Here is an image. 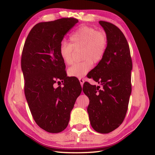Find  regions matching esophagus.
Masks as SVG:
<instances>
[{
    "label": "esophagus",
    "mask_w": 155,
    "mask_h": 155,
    "mask_svg": "<svg viewBox=\"0 0 155 155\" xmlns=\"http://www.w3.org/2000/svg\"><path fill=\"white\" fill-rule=\"evenodd\" d=\"M79 81H80V83H81V87L83 86V84H84V81L83 79H82V78H79Z\"/></svg>",
    "instance_id": "obj_1"
}]
</instances>
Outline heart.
I'll return each instance as SVG.
<instances>
[{"mask_svg":"<svg viewBox=\"0 0 155 155\" xmlns=\"http://www.w3.org/2000/svg\"><path fill=\"white\" fill-rule=\"evenodd\" d=\"M69 41L70 43L64 42L61 44L59 55L66 64H71L73 48H83L82 59L84 61L73 64L68 69L69 76L81 78L91 70L92 61L98 62L103 58L107 47V36L94 28L82 27L70 36Z\"/></svg>","mask_w":155,"mask_h":155,"instance_id":"heart-1","label":"heart"}]
</instances>
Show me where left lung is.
<instances>
[{
  "label": "left lung",
  "mask_w": 155,
  "mask_h": 155,
  "mask_svg": "<svg viewBox=\"0 0 155 155\" xmlns=\"http://www.w3.org/2000/svg\"><path fill=\"white\" fill-rule=\"evenodd\" d=\"M107 38L106 52L88 78L102 88L83 84L84 93L89 98L87 112L92 127L100 133L116 129L126 116L131 94L133 68L129 46L124 34L112 23L99 21Z\"/></svg>",
  "instance_id": "left-lung-1"
}]
</instances>
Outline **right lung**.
<instances>
[{
	"instance_id": "right-lung-1",
	"label": "right lung",
	"mask_w": 155,
	"mask_h": 155,
	"mask_svg": "<svg viewBox=\"0 0 155 155\" xmlns=\"http://www.w3.org/2000/svg\"><path fill=\"white\" fill-rule=\"evenodd\" d=\"M78 22L74 18H62L38 23L23 47L21 69L26 99L36 123L48 133H58L67 128L82 91L79 81L66 75L58 52L64 35ZM60 80L64 87L54 88Z\"/></svg>"
}]
</instances>
